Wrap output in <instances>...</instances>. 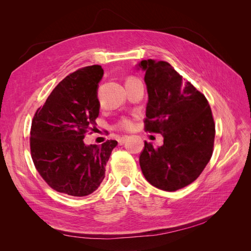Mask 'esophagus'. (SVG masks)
Wrapping results in <instances>:
<instances>
[{"mask_svg":"<svg viewBox=\"0 0 251 251\" xmlns=\"http://www.w3.org/2000/svg\"><path fill=\"white\" fill-rule=\"evenodd\" d=\"M128 139V136H123V137H120V138H118V143L119 144H123V143H125V141L126 140H127Z\"/></svg>","mask_w":251,"mask_h":251,"instance_id":"esophagus-1","label":"esophagus"}]
</instances>
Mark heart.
<instances>
[{"mask_svg":"<svg viewBox=\"0 0 251 251\" xmlns=\"http://www.w3.org/2000/svg\"><path fill=\"white\" fill-rule=\"evenodd\" d=\"M132 79H136V78H133V77L127 78V80H132ZM116 126H117V128H119V130H123V131H132L135 126V124H134V121L130 118H121L118 121Z\"/></svg>","mask_w":251,"mask_h":251,"instance_id":"heart-1","label":"heart"}]
</instances>
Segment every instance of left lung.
<instances>
[{"label": "left lung", "instance_id": "obj_1", "mask_svg": "<svg viewBox=\"0 0 251 251\" xmlns=\"http://www.w3.org/2000/svg\"><path fill=\"white\" fill-rule=\"evenodd\" d=\"M149 101L144 130L163 136L154 148L144 141L139 157L143 176L162 191L175 192L198 178L210 160L215 142V121L209 103L191 82L182 80L163 60H142Z\"/></svg>", "mask_w": 251, "mask_h": 251}]
</instances>
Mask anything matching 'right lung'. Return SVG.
<instances>
[{"label": "right lung", "mask_w": 251, "mask_h": 251, "mask_svg": "<svg viewBox=\"0 0 251 251\" xmlns=\"http://www.w3.org/2000/svg\"><path fill=\"white\" fill-rule=\"evenodd\" d=\"M102 75L100 65L69 74L33 116L30 130L32 160L41 177L58 193L85 197L96 191L117 146L116 140H107L101 146L83 143L100 114L97 89Z\"/></svg>", "instance_id": "add662e5"}]
</instances>
